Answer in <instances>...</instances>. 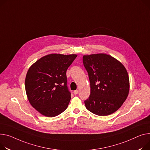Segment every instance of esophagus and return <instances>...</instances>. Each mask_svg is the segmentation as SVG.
Here are the masks:
<instances>
[{
    "label": "esophagus",
    "instance_id": "1",
    "mask_svg": "<svg viewBox=\"0 0 150 150\" xmlns=\"http://www.w3.org/2000/svg\"><path fill=\"white\" fill-rule=\"evenodd\" d=\"M74 95H77L78 93V90H76V91H75L74 92Z\"/></svg>",
    "mask_w": 150,
    "mask_h": 150
}]
</instances>
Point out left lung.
Returning <instances> with one entry per match:
<instances>
[{
	"mask_svg": "<svg viewBox=\"0 0 150 150\" xmlns=\"http://www.w3.org/2000/svg\"><path fill=\"white\" fill-rule=\"evenodd\" d=\"M83 62L91 83V95L84 101L86 108L98 116L115 113L129 93V77L125 67L105 54L84 55Z\"/></svg>",
	"mask_w": 150,
	"mask_h": 150,
	"instance_id": "1",
	"label": "left lung"
}]
</instances>
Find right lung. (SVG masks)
Returning a JSON list of instances; mask_svg holds the SVG:
<instances>
[{"label":"right lung","mask_w":150,"mask_h":150,"mask_svg":"<svg viewBox=\"0 0 150 150\" xmlns=\"http://www.w3.org/2000/svg\"><path fill=\"white\" fill-rule=\"evenodd\" d=\"M76 54H51L35 62L25 78L26 93L31 105L40 113L54 117L63 113L71 99L66 71Z\"/></svg>","instance_id":"obj_1"}]
</instances>
